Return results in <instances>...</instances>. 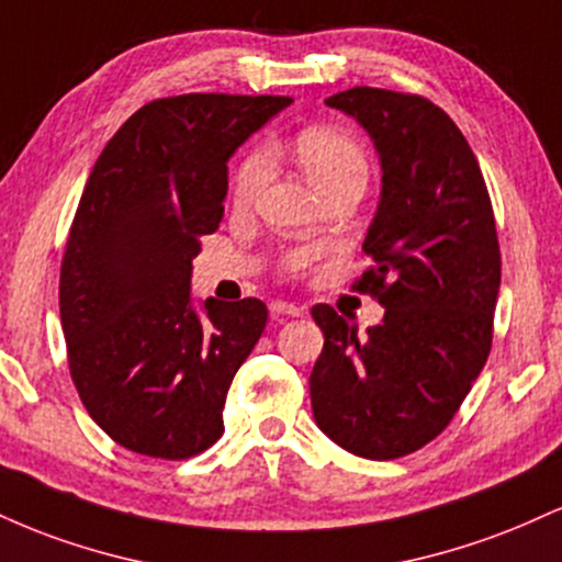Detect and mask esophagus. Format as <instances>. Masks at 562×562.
<instances>
[{"label": "esophagus", "mask_w": 562, "mask_h": 562, "mask_svg": "<svg viewBox=\"0 0 562 562\" xmlns=\"http://www.w3.org/2000/svg\"><path fill=\"white\" fill-rule=\"evenodd\" d=\"M269 312H272V317H301L303 308L288 301H274L269 303Z\"/></svg>", "instance_id": "34e87169"}]
</instances>
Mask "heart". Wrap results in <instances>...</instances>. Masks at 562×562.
<instances>
[{
    "label": "heart",
    "mask_w": 562,
    "mask_h": 562,
    "mask_svg": "<svg viewBox=\"0 0 562 562\" xmlns=\"http://www.w3.org/2000/svg\"><path fill=\"white\" fill-rule=\"evenodd\" d=\"M293 150L306 177L319 187L322 192H330L344 182H367V156L351 134L340 132L333 126H308L295 134ZM272 177V153L263 145L250 147L245 156L237 160L232 171V200L237 205H250L261 195Z\"/></svg>",
    "instance_id": "heart-1"
}]
</instances>
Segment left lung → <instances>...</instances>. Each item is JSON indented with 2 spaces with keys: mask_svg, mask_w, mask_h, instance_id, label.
<instances>
[{
  "mask_svg": "<svg viewBox=\"0 0 562 562\" xmlns=\"http://www.w3.org/2000/svg\"><path fill=\"white\" fill-rule=\"evenodd\" d=\"M367 128L383 192L364 237L375 267L353 282L385 317L359 333L327 303L314 364V420L335 443L396 460L434 441L492 351L502 256L492 198L468 139L420 94L353 87L327 97Z\"/></svg>",
  "mask_w": 562,
  "mask_h": 562,
  "instance_id": "1",
  "label": "left lung"
}]
</instances>
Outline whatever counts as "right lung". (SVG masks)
Wrapping results in <instances>:
<instances>
[{"mask_svg":"<svg viewBox=\"0 0 562 562\" xmlns=\"http://www.w3.org/2000/svg\"><path fill=\"white\" fill-rule=\"evenodd\" d=\"M274 94H179L142 105L89 173L60 263L68 370L115 443L187 460L224 434L232 378L259 344V299L192 306V259L218 229L227 160L290 105Z\"/></svg>","mask_w":562,"mask_h":562,"instance_id":"add662e5","label":"right lung"}]
</instances>
